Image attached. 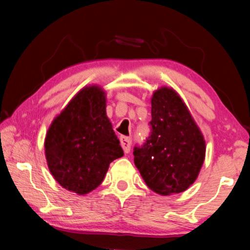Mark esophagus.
I'll return each instance as SVG.
<instances>
[{
    "label": "esophagus",
    "instance_id": "esophagus-1",
    "mask_svg": "<svg viewBox=\"0 0 250 250\" xmlns=\"http://www.w3.org/2000/svg\"><path fill=\"white\" fill-rule=\"evenodd\" d=\"M120 144L122 149L125 153H128L130 151V146H131V139L129 137H120Z\"/></svg>",
    "mask_w": 250,
    "mask_h": 250
}]
</instances>
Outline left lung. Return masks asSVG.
Masks as SVG:
<instances>
[{
	"label": "left lung",
	"instance_id": "1",
	"mask_svg": "<svg viewBox=\"0 0 250 250\" xmlns=\"http://www.w3.org/2000/svg\"><path fill=\"white\" fill-rule=\"evenodd\" d=\"M151 117V134L144 146L134 148V165L152 191L162 196L184 192L204 165V134L181 97L169 86L153 92Z\"/></svg>",
	"mask_w": 250,
	"mask_h": 250
}]
</instances>
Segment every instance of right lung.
Masks as SVG:
<instances>
[{
	"label": "right lung",
	"mask_w": 250,
	"mask_h": 250,
	"mask_svg": "<svg viewBox=\"0 0 250 250\" xmlns=\"http://www.w3.org/2000/svg\"><path fill=\"white\" fill-rule=\"evenodd\" d=\"M106 94L100 85L82 88L47 129L44 152L55 181L83 196L100 186L124 150L106 117Z\"/></svg>",
	"instance_id": "add662e5"
}]
</instances>
